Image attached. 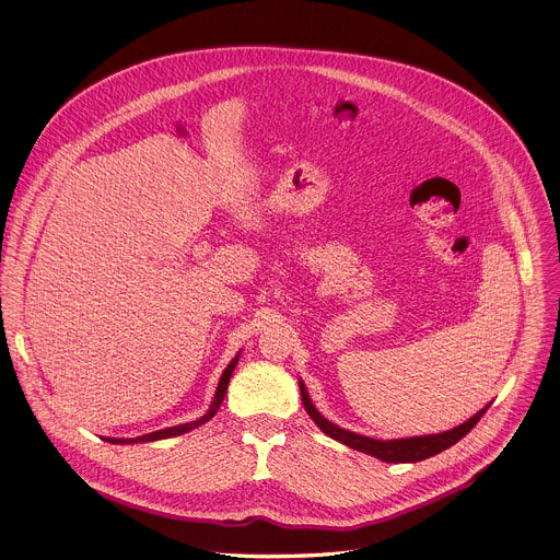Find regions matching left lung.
Here are the masks:
<instances>
[{"instance_id": "8db88e82", "label": "left lung", "mask_w": 560, "mask_h": 560, "mask_svg": "<svg viewBox=\"0 0 560 560\" xmlns=\"http://www.w3.org/2000/svg\"><path fill=\"white\" fill-rule=\"evenodd\" d=\"M300 390H302V400H304V407L308 411V416L317 422L320 431L329 438H334L336 442H342L347 444L349 448L353 451H360V453H366L371 457H377L382 462H388V464H409V462H422L427 457H433L446 448H451L453 444H457L464 435H468L475 424L482 418V413L487 411L480 409L479 413H475L470 420H466L464 424L455 427L453 431H444V433H435V435H422V438H407V440H390V442H384V440H373V438H364V435H358V433H351L347 429H340L336 424H331L327 418H323L319 411L315 409L313 400L306 393V386L300 382Z\"/></svg>"}]
</instances>
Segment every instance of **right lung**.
<instances>
[{"label": "right lung", "instance_id": "add662e5", "mask_svg": "<svg viewBox=\"0 0 560 560\" xmlns=\"http://www.w3.org/2000/svg\"><path fill=\"white\" fill-rule=\"evenodd\" d=\"M237 360H240V355L226 366V371L222 373V380H220V386H218V393H215V399L211 402V407H209V411L202 416V418H198V420H194V422H187V424H176V427H170V429H161V431H153V433H147V435H140V438H131V440H116V438H105V442H109V444H133V442H155V440H165V438H172V435H180V433H187V431H191V429H196V427H200V424H205L207 420H211L213 416H215V411L220 409V405H222V400L226 397V388H229V382H231V375H233V371H235V366H237Z\"/></svg>", "mask_w": 560, "mask_h": 560}]
</instances>
